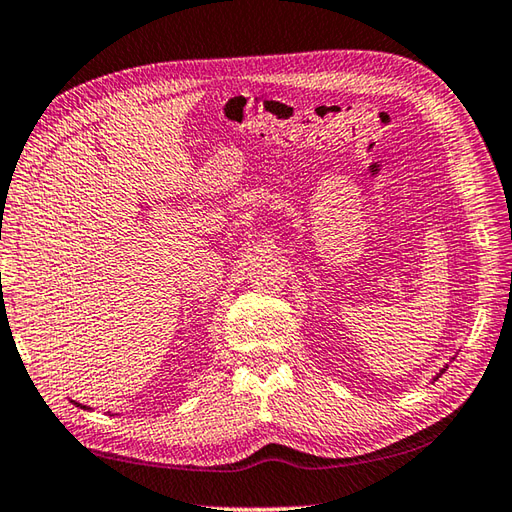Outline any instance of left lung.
Instances as JSON below:
<instances>
[{
  "label": "left lung",
  "mask_w": 512,
  "mask_h": 512,
  "mask_svg": "<svg viewBox=\"0 0 512 512\" xmlns=\"http://www.w3.org/2000/svg\"><path fill=\"white\" fill-rule=\"evenodd\" d=\"M441 372H443V370H441Z\"/></svg>",
  "instance_id": "left-lung-1"
}]
</instances>
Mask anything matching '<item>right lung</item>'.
I'll return each instance as SVG.
<instances>
[{"instance_id":"1","label":"right lung","mask_w":512,"mask_h":512,"mask_svg":"<svg viewBox=\"0 0 512 512\" xmlns=\"http://www.w3.org/2000/svg\"><path fill=\"white\" fill-rule=\"evenodd\" d=\"M75 406H80V403H75ZM80 408H84V410H89V408H86V406H80Z\"/></svg>"}]
</instances>
